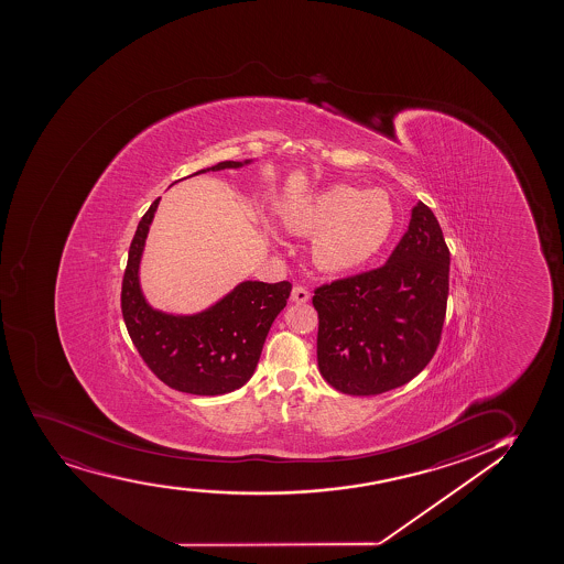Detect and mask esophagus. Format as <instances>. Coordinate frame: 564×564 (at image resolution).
Returning <instances> with one entry per match:
<instances>
[{
	"instance_id": "1",
	"label": "esophagus",
	"mask_w": 564,
	"mask_h": 564,
	"mask_svg": "<svg viewBox=\"0 0 564 564\" xmlns=\"http://www.w3.org/2000/svg\"><path fill=\"white\" fill-rule=\"evenodd\" d=\"M311 299V293H308V290L306 288H303V285H293L292 290V301L293 303H306Z\"/></svg>"
}]
</instances>
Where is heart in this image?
<instances>
[{"mask_svg":"<svg viewBox=\"0 0 564 564\" xmlns=\"http://www.w3.org/2000/svg\"><path fill=\"white\" fill-rule=\"evenodd\" d=\"M393 199L383 189L337 184L306 197L288 216L299 234L316 235L314 259L325 271L340 272L369 261L395 229Z\"/></svg>","mask_w":564,"mask_h":564,"instance_id":"1","label":"heart"}]
</instances>
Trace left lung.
<instances>
[{"label":"left lung","mask_w":564,"mask_h":564,"mask_svg":"<svg viewBox=\"0 0 564 564\" xmlns=\"http://www.w3.org/2000/svg\"><path fill=\"white\" fill-rule=\"evenodd\" d=\"M449 248L425 203L388 263L317 285V367L346 395H380L420 375L438 348Z\"/></svg>","instance_id":"8db88e82"}]
</instances>
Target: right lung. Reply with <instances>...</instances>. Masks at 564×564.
<instances>
[{"instance_id":"right-lung-1","label":"right lung","mask_w":564,"mask_h":564,"mask_svg":"<svg viewBox=\"0 0 564 564\" xmlns=\"http://www.w3.org/2000/svg\"><path fill=\"white\" fill-rule=\"evenodd\" d=\"M247 162H220L194 175L220 169L242 167ZM160 197L137 226L122 280V316L152 372L169 388L189 395H224L252 378L267 333L284 308L292 284L242 282L234 292L194 316H173L154 311L139 285V263L150 221Z\"/></svg>"}]
</instances>
